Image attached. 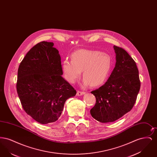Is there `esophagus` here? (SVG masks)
Masks as SVG:
<instances>
[{"label": "esophagus", "mask_w": 157, "mask_h": 157, "mask_svg": "<svg viewBox=\"0 0 157 157\" xmlns=\"http://www.w3.org/2000/svg\"><path fill=\"white\" fill-rule=\"evenodd\" d=\"M85 94V92H83V91L78 90V91H77V93H76V95H77V96H81V95H84Z\"/></svg>", "instance_id": "34e87169"}]
</instances>
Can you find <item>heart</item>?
<instances>
[{
	"label": "heart",
	"mask_w": 157,
	"mask_h": 157,
	"mask_svg": "<svg viewBox=\"0 0 157 157\" xmlns=\"http://www.w3.org/2000/svg\"><path fill=\"white\" fill-rule=\"evenodd\" d=\"M111 67L110 56L104 53L93 50H79L71 55V60L67 58L62 62L65 78L74 83L81 77H84L81 85L97 86L104 83Z\"/></svg>",
	"instance_id": "1"
}]
</instances>
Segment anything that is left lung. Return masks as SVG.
<instances>
[{"label":"left lung","mask_w":157,"mask_h":157,"mask_svg":"<svg viewBox=\"0 0 157 157\" xmlns=\"http://www.w3.org/2000/svg\"><path fill=\"white\" fill-rule=\"evenodd\" d=\"M115 67L104 85L91 93L96 104L90 109L92 117L107 123L120 119L133 108L141 83L136 63L124 49L113 46Z\"/></svg>","instance_id":"8db88e82"}]
</instances>
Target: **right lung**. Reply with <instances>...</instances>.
I'll use <instances>...</instances> for the list:
<instances>
[{"mask_svg":"<svg viewBox=\"0 0 157 157\" xmlns=\"http://www.w3.org/2000/svg\"><path fill=\"white\" fill-rule=\"evenodd\" d=\"M43 41L26 53L17 71V92L23 109L42 124L59 119L64 104L76 90L65 80L59 51Z\"/></svg>","mask_w":157,"mask_h":157,"instance_id":"add662e5","label":"right lung"}]
</instances>
